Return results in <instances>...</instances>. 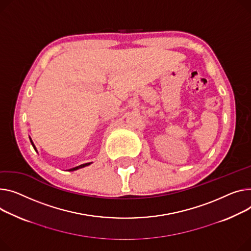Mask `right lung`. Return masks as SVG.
I'll use <instances>...</instances> for the list:
<instances>
[{"instance_id":"add662e5","label":"right lung","mask_w":251,"mask_h":251,"mask_svg":"<svg viewBox=\"0 0 251 251\" xmlns=\"http://www.w3.org/2000/svg\"><path fill=\"white\" fill-rule=\"evenodd\" d=\"M31 140V139H30ZM31 143H32V145H33V147H34V149H36L35 148V146H34V144H33V142H32V140H31ZM92 162H89V163H83V164H80V165H78V166H75V168H74V169H71V170H69L70 172H73V171H76V170H78V169H81V168H85V166H87V165H90Z\"/></svg>"}]
</instances>
